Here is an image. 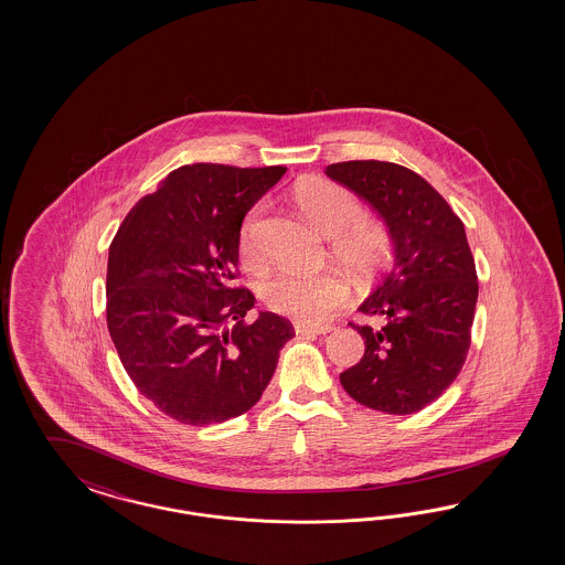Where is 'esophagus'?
Masks as SVG:
<instances>
[{"label": "esophagus", "mask_w": 565, "mask_h": 565, "mask_svg": "<svg viewBox=\"0 0 565 565\" xmlns=\"http://www.w3.org/2000/svg\"><path fill=\"white\" fill-rule=\"evenodd\" d=\"M294 329H296V333H315V335H326V333H329L333 327L326 326V323H296L294 326Z\"/></svg>", "instance_id": "esophagus-1"}]
</instances>
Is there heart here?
I'll return each mask as SVG.
<instances>
[{
    "label": "heart",
    "mask_w": 565,
    "mask_h": 565,
    "mask_svg": "<svg viewBox=\"0 0 565 565\" xmlns=\"http://www.w3.org/2000/svg\"><path fill=\"white\" fill-rule=\"evenodd\" d=\"M296 205L307 222L326 238L333 239V255L348 269L369 274L390 255V236L376 223L362 222L364 211L356 196L348 190L315 180L302 184L294 194ZM257 213H253L239 234V250L244 258L258 257L255 239ZM348 298V286L340 275L331 271H298L284 269L265 284L267 305L298 319H321L331 308L340 307Z\"/></svg>",
    "instance_id": "1"
}]
</instances>
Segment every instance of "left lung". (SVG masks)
<instances>
[{"label":"left lung","mask_w":565,"mask_h":565,"mask_svg":"<svg viewBox=\"0 0 565 565\" xmlns=\"http://www.w3.org/2000/svg\"><path fill=\"white\" fill-rule=\"evenodd\" d=\"M383 222L394 263L360 305L383 327L352 326L364 356L340 375L345 394L373 411L406 416L433 404L460 373L479 298L463 223L418 173L390 161L327 166Z\"/></svg>","instance_id":"obj_1"}]
</instances>
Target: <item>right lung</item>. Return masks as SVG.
Wrapping results in <instances>:
<instances>
[{"instance_id":"right-lung-1","label":"right lung","mask_w":565,"mask_h":565,"mask_svg":"<svg viewBox=\"0 0 565 565\" xmlns=\"http://www.w3.org/2000/svg\"><path fill=\"white\" fill-rule=\"evenodd\" d=\"M286 168L194 163L132 206L109 246L107 329L138 392L192 427L250 411L294 329L234 286L239 227Z\"/></svg>"}]
</instances>
